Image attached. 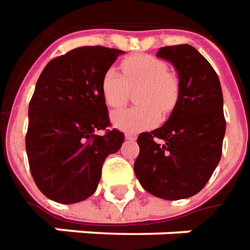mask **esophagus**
Instances as JSON below:
<instances>
[{
	"label": "esophagus",
	"instance_id": "esophagus-1",
	"mask_svg": "<svg viewBox=\"0 0 250 250\" xmlns=\"http://www.w3.org/2000/svg\"><path fill=\"white\" fill-rule=\"evenodd\" d=\"M125 139L128 140V141H136V134H132V133H126L125 134Z\"/></svg>",
	"mask_w": 250,
	"mask_h": 250
}]
</instances>
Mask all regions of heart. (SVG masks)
<instances>
[{"mask_svg": "<svg viewBox=\"0 0 250 250\" xmlns=\"http://www.w3.org/2000/svg\"><path fill=\"white\" fill-rule=\"evenodd\" d=\"M122 77L114 67L107 68L101 79V91L110 107H120L128 97V86L141 84L137 104L133 109H124L111 114L113 125L124 132H140L153 126L159 120V109L167 113L179 95L178 78L168 71L164 60L152 55H133L121 64Z\"/></svg>", "mask_w": 250, "mask_h": 250, "instance_id": "heart-1", "label": "heart"}]
</instances>
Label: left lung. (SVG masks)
Wrapping results in <instances>:
<instances>
[{
	"mask_svg": "<svg viewBox=\"0 0 250 250\" xmlns=\"http://www.w3.org/2000/svg\"><path fill=\"white\" fill-rule=\"evenodd\" d=\"M179 78L178 101L164 125L139 136L134 173L152 195L178 201L206 186L222 155L226 121L218 75L192 45L163 47Z\"/></svg>",
	"mask_w": 250,
	"mask_h": 250,
	"instance_id": "1",
	"label": "left lung"
}]
</instances>
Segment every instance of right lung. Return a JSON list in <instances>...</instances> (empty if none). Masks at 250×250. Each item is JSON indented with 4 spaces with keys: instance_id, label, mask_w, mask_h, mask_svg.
Here are the masks:
<instances>
[{
    "instance_id": "right-lung-1",
    "label": "right lung",
    "mask_w": 250,
    "mask_h": 250,
    "mask_svg": "<svg viewBox=\"0 0 250 250\" xmlns=\"http://www.w3.org/2000/svg\"><path fill=\"white\" fill-rule=\"evenodd\" d=\"M122 54L79 47L51 60L37 79L25 146L33 180L51 201L71 205L93 195L105 159L121 148L120 130L95 132L110 125L101 79Z\"/></svg>"
}]
</instances>
